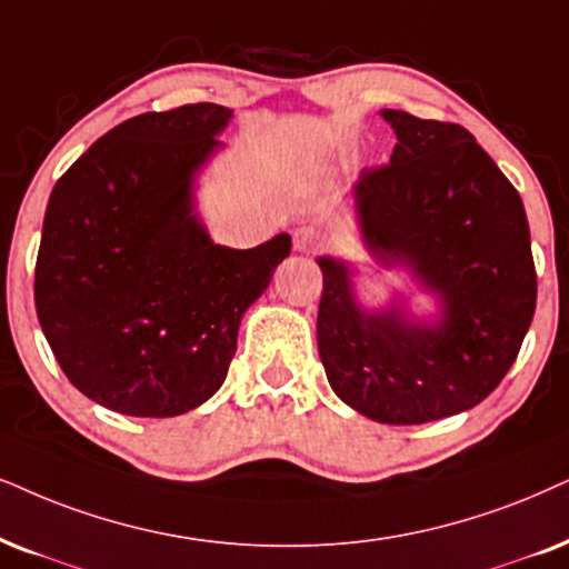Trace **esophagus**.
<instances>
[{
  "label": "esophagus",
  "instance_id": "esophagus-1",
  "mask_svg": "<svg viewBox=\"0 0 569 569\" xmlns=\"http://www.w3.org/2000/svg\"><path fill=\"white\" fill-rule=\"evenodd\" d=\"M293 249L307 251V254H315V251L326 249V233L315 226H305L293 233Z\"/></svg>",
  "mask_w": 569,
  "mask_h": 569
}]
</instances>
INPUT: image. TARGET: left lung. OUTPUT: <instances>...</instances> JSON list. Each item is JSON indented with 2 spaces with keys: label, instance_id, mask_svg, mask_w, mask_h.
I'll return each instance as SVG.
<instances>
[{
  "label": "left lung",
  "instance_id": "1",
  "mask_svg": "<svg viewBox=\"0 0 569 569\" xmlns=\"http://www.w3.org/2000/svg\"><path fill=\"white\" fill-rule=\"evenodd\" d=\"M397 133L391 162L355 189L362 239L438 293L433 326L397 307L359 309L349 268L320 257L318 349L328 383L359 415L420 426L483 401L512 368L536 312V264L520 193L467 128L380 112Z\"/></svg>",
  "mask_w": 569,
  "mask_h": 569
}]
</instances>
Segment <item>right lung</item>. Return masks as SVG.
<instances>
[{
  "label": "right lung",
  "instance_id": "right-lung-1",
  "mask_svg": "<svg viewBox=\"0 0 569 569\" xmlns=\"http://www.w3.org/2000/svg\"><path fill=\"white\" fill-rule=\"evenodd\" d=\"M231 118L210 102L136 114L49 197L36 315L70 383L112 412L204 405L228 376L243 312L289 257V233L228 249L193 214V176Z\"/></svg>",
  "mask_w": 569,
  "mask_h": 569
}]
</instances>
